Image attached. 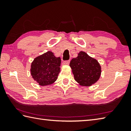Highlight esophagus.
<instances>
[{"label": "esophagus", "instance_id": "1", "mask_svg": "<svg viewBox=\"0 0 131 131\" xmlns=\"http://www.w3.org/2000/svg\"><path fill=\"white\" fill-rule=\"evenodd\" d=\"M70 63V61H65L62 62L63 65H68Z\"/></svg>", "mask_w": 131, "mask_h": 131}]
</instances>
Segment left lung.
Listing matches in <instances>:
<instances>
[{
  "label": "left lung",
  "mask_w": 131,
  "mask_h": 131,
  "mask_svg": "<svg viewBox=\"0 0 131 131\" xmlns=\"http://www.w3.org/2000/svg\"><path fill=\"white\" fill-rule=\"evenodd\" d=\"M78 55L70 63L74 79L80 85L91 86L99 79L101 66L96 59L84 52L80 51Z\"/></svg>",
  "instance_id": "1"
}]
</instances>
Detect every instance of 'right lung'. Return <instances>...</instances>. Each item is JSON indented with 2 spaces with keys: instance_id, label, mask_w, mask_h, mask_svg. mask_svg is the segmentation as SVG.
<instances>
[{
  "instance_id": "right-lung-1",
  "label": "right lung",
  "mask_w": 131,
  "mask_h": 131,
  "mask_svg": "<svg viewBox=\"0 0 131 131\" xmlns=\"http://www.w3.org/2000/svg\"><path fill=\"white\" fill-rule=\"evenodd\" d=\"M60 57L48 51L36 57L31 65V75L35 81L41 86L50 85L57 80L60 71Z\"/></svg>"
}]
</instances>
